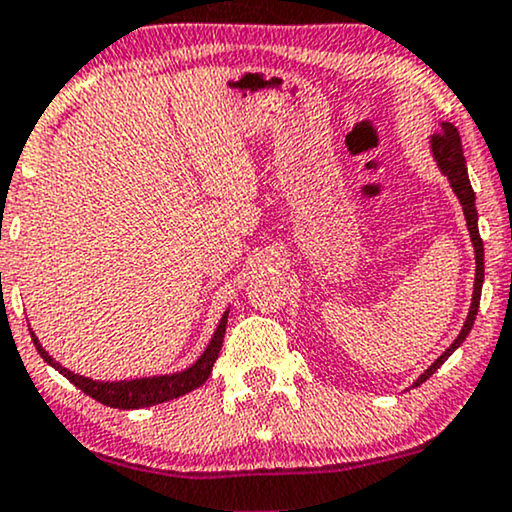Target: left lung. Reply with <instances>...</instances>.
Returning a JSON list of instances; mask_svg holds the SVG:
<instances>
[{
	"label": "left lung",
	"mask_w": 512,
	"mask_h": 512,
	"mask_svg": "<svg viewBox=\"0 0 512 512\" xmlns=\"http://www.w3.org/2000/svg\"><path fill=\"white\" fill-rule=\"evenodd\" d=\"M430 154H432L434 163H437V168L441 170V175H444V178H449L453 194H456L460 206H463L465 225H468L472 249H475V287H472V301H470L468 318H465L463 327H460L458 337L453 339V344L444 353H441V356L430 365V368L422 372L418 380L413 382V387H420L422 382L430 380L434 372H437L441 365L446 363V358H449L451 353L465 342V337L470 334L472 325H475V318L479 311V299H482V285H484V244H482V237H479V227H477L479 216H477V206H475V192H472V185L468 178V166H465L463 144H460V135H458L456 125L441 123V135L430 137Z\"/></svg>",
	"instance_id": "left-lung-1"
}]
</instances>
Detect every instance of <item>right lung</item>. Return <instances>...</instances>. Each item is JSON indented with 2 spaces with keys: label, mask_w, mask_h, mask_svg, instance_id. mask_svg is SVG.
Instances as JSON below:
<instances>
[{
  "label": "right lung",
  "mask_w": 512,
  "mask_h": 512,
  "mask_svg": "<svg viewBox=\"0 0 512 512\" xmlns=\"http://www.w3.org/2000/svg\"><path fill=\"white\" fill-rule=\"evenodd\" d=\"M227 315H230V308H227V311L223 313V318H220L216 332H213L211 342H208L204 353H201V356L192 365H189V368L180 370V372H170V375L137 377V380L99 382V380H92V377L75 375V372L63 368L61 363H56L54 358L42 349L40 339L35 337V332H30V337H33L35 349L44 358V363H49L54 370H59L61 375L66 377V380H71L80 391H85L87 396H92L94 401L104 403V406L132 410V408H147V406H156V403L173 401V399H178V396H185V394H189V391L201 387V384L211 377L213 363H216L220 346H223Z\"/></svg>",
  "instance_id": "obj_1"
}]
</instances>
